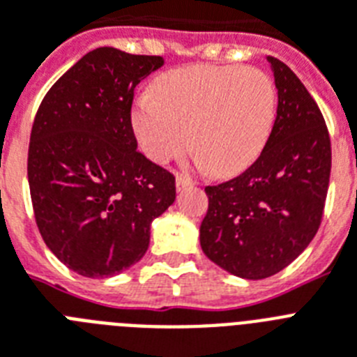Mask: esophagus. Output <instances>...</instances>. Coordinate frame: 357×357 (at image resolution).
<instances>
[{
	"mask_svg": "<svg viewBox=\"0 0 357 357\" xmlns=\"http://www.w3.org/2000/svg\"><path fill=\"white\" fill-rule=\"evenodd\" d=\"M175 184H176V190L182 191V190H185V188H190V185H193V181H191V178H188V176H185V175H176Z\"/></svg>",
	"mask_w": 357,
	"mask_h": 357,
	"instance_id": "34e87169",
	"label": "esophagus"
}]
</instances>
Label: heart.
I'll return each mask as SVG.
<instances>
[{
  "label": "heart",
  "mask_w": 357,
  "mask_h": 357,
  "mask_svg": "<svg viewBox=\"0 0 357 357\" xmlns=\"http://www.w3.org/2000/svg\"><path fill=\"white\" fill-rule=\"evenodd\" d=\"M131 111L149 160L167 164L188 144L215 176L244 172L261 157L278 120V85L261 69L191 66L169 70ZM192 140H189V131Z\"/></svg>",
  "instance_id": "heart-1"
}]
</instances>
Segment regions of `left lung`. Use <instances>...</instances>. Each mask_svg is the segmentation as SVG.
<instances>
[{
    "mask_svg": "<svg viewBox=\"0 0 357 357\" xmlns=\"http://www.w3.org/2000/svg\"><path fill=\"white\" fill-rule=\"evenodd\" d=\"M279 93L275 128L261 157L238 176L208 185L200 248L217 266L243 279L270 278L296 261L321 225L331 138L301 79L268 56Z\"/></svg>",
    "mask_w": 357,
    "mask_h": 357,
    "instance_id": "1",
    "label": "left lung"
}]
</instances>
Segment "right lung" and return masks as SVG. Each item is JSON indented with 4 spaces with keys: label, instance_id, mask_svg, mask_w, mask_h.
<instances>
[{
    "label": "right lung",
    "instance_id": "obj_1",
    "mask_svg": "<svg viewBox=\"0 0 357 357\" xmlns=\"http://www.w3.org/2000/svg\"><path fill=\"white\" fill-rule=\"evenodd\" d=\"M162 56L98 47L78 60L38 109L29 188L41 237L84 278H113L149 248L151 222L175 202V176L137 151L131 105Z\"/></svg>",
    "mask_w": 357,
    "mask_h": 357
}]
</instances>
